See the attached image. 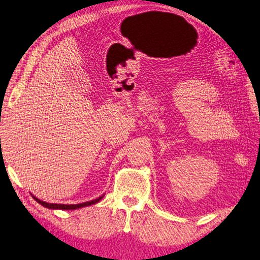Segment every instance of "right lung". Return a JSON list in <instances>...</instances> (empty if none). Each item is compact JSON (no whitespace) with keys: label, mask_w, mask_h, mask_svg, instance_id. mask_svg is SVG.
Instances as JSON below:
<instances>
[{"label":"right lung","mask_w":260,"mask_h":260,"mask_svg":"<svg viewBox=\"0 0 260 260\" xmlns=\"http://www.w3.org/2000/svg\"><path fill=\"white\" fill-rule=\"evenodd\" d=\"M103 198V196L100 198L91 200V202H87V203H82V204H77V205H63V204H50V203H45L39 200L38 198L34 197V199L36 200L37 203L43 205L44 207L50 208V209H63V210H70V209H77V208H81V207H86V206H90V205H94L96 203H99L100 200Z\"/></svg>","instance_id":"1"}]
</instances>
